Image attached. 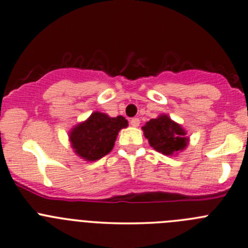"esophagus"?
Wrapping results in <instances>:
<instances>
[{
    "label": "esophagus",
    "instance_id": "esophagus-1",
    "mask_svg": "<svg viewBox=\"0 0 248 248\" xmlns=\"http://www.w3.org/2000/svg\"><path fill=\"white\" fill-rule=\"evenodd\" d=\"M140 121L138 118H131V119H130V124H131L132 126H135V127L140 126Z\"/></svg>",
    "mask_w": 248,
    "mask_h": 248
}]
</instances>
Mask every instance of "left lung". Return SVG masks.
I'll list each match as a JSON object with an SVG mask.
<instances>
[{"instance_id": "8db88e82", "label": "left lung", "mask_w": 248, "mask_h": 248, "mask_svg": "<svg viewBox=\"0 0 248 248\" xmlns=\"http://www.w3.org/2000/svg\"><path fill=\"white\" fill-rule=\"evenodd\" d=\"M142 129L150 145L164 155H172L187 146L185 130L166 114L150 119Z\"/></svg>"}]
</instances>
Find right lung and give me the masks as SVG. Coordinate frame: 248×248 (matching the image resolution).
Returning <instances> with one entry per match:
<instances>
[{"mask_svg": "<svg viewBox=\"0 0 248 248\" xmlns=\"http://www.w3.org/2000/svg\"><path fill=\"white\" fill-rule=\"evenodd\" d=\"M127 126V121L118 116L94 112L84 123L77 125L71 132L72 146L87 161H97L112 150L119 130Z\"/></svg>", "mask_w": 248, "mask_h": 248, "instance_id": "obj_1", "label": "right lung"}]
</instances>
